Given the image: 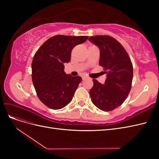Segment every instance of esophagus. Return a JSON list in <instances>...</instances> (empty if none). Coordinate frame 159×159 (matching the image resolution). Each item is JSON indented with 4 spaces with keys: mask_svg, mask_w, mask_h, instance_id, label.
<instances>
[{
    "mask_svg": "<svg viewBox=\"0 0 159 159\" xmlns=\"http://www.w3.org/2000/svg\"><path fill=\"white\" fill-rule=\"evenodd\" d=\"M82 79H83V80H87V79H89V78H88V77H87V76L84 75V76H82Z\"/></svg>",
    "mask_w": 159,
    "mask_h": 159,
    "instance_id": "esophagus-1",
    "label": "esophagus"
}]
</instances>
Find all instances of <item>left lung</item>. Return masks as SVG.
Wrapping results in <instances>:
<instances>
[{"label": "left lung", "mask_w": 159, "mask_h": 159, "mask_svg": "<svg viewBox=\"0 0 159 159\" xmlns=\"http://www.w3.org/2000/svg\"><path fill=\"white\" fill-rule=\"evenodd\" d=\"M99 48V64L103 66L107 78L105 84L93 80L89 91L91 101L103 111H110L119 107L126 99L133 76L131 59L123 46L109 36H95L88 39Z\"/></svg>", "instance_id": "left-lung-1"}]
</instances>
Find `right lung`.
I'll use <instances>...</instances> for the list:
<instances>
[{"label":"right lung","instance_id":"right-lung-1","mask_svg":"<svg viewBox=\"0 0 159 159\" xmlns=\"http://www.w3.org/2000/svg\"><path fill=\"white\" fill-rule=\"evenodd\" d=\"M88 38L56 35L36 52L32 62V83L38 98L47 107L60 109L71 102L82 79L66 74L64 64L70 62L72 49Z\"/></svg>","mask_w":159,"mask_h":159}]
</instances>
